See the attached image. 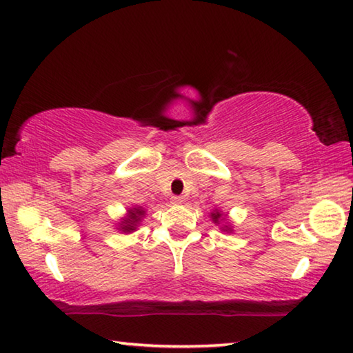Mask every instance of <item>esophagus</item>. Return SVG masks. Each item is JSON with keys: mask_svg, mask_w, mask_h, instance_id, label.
<instances>
[{"mask_svg": "<svg viewBox=\"0 0 353 353\" xmlns=\"http://www.w3.org/2000/svg\"><path fill=\"white\" fill-rule=\"evenodd\" d=\"M171 202H172V204H176V205L183 204V198H182V196H172Z\"/></svg>", "mask_w": 353, "mask_h": 353, "instance_id": "1", "label": "esophagus"}]
</instances>
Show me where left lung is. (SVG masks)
<instances>
[{"label":"left lung","mask_w":353,"mask_h":353,"mask_svg":"<svg viewBox=\"0 0 353 353\" xmlns=\"http://www.w3.org/2000/svg\"><path fill=\"white\" fill-rule=\"evenodd\" d=\"M212 218H213V221H214V223H219V221H221V218H223V214H221L219 212H214V213H212Z\"/></svg>","instance_id":"1"}]
</instances>
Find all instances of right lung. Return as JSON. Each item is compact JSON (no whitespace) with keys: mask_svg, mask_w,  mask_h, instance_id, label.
<instances>
[{"mask_svg":"<svg viewBox=\"0 0 353 353\" xmlns=\"http://www.w3.org/2000/svg\"><path fill=\"white\" fill-rule=\"evenodd\" d=\"M141 214H143L141 208H134V210H129V218L124 219V223L121 224V230L123 232H132V230H135L137 224L140 223Z\"/></svg>","mask_w":353,"mask_h":353,"instance_id":"add662e5","label":"right lung"}]
</instances>
